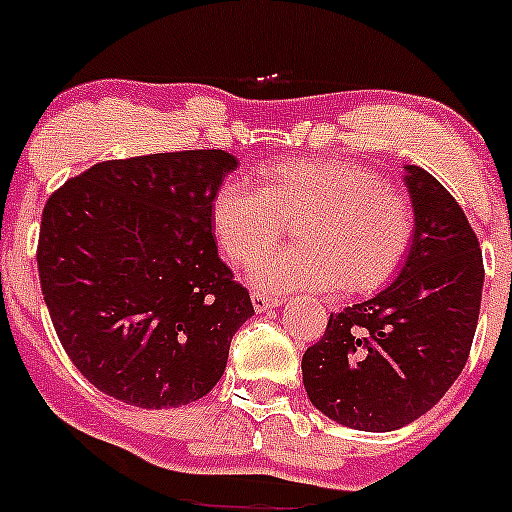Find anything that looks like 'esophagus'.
Segmentation results:
<instances>
[{"label":"esophagus","mask_w":512,"mask_h":512,"mask_svg":"<svg viewBox=\"0 0 512 512\" xmlns=\"http://www.w3.org/2000/svg\"><path fill=\"white\" fill-rule=\"evenodd\" d=\"M251 302H253V309H256V312H264V309L279 307V304L284 302V297H274V294H264V292H253Z\"/></svg>","instance_id":"esophagus-1"}]
</instances>
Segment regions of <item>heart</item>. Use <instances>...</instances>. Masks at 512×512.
I'll use <instances>...</instances> for the list:
<instances>
[{
    "mask_svg": "<svg viewBox=\"0 0 512 512\" xmlns=\"http://www.w3.org/2000/svg\"><path fill=\"white\" fill-rule=\"evenodd\" d=\"M297 223V248L251 271L266 292L373 294L409 259L416 213L406 192L348 159L264 164L259 185L225 182L210 200V228L225 259L259 261Z\"/></svg>",
    "mask_w": 512,
    "mask_h": 512,
    "instance_id": "obj_1",
    "label": "heart"
}]
</instances>
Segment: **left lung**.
<instances>
[{"mask_svg": "<svg viewBox=\"0 0 512 512\" xmlns=\"http://www.w3.org/2000/svg\"><path fill=\"white\" fill-rule=\"evenodd\" d=\"M416 213L409 259L391 287L330 314L302 358L309 401L360 431H393L424 416L470 358L480 317V241L447 187L406 164Z\"/></svg>", "mask_w": 512, "mask_h": 512, "instance_id": "obj_1", "label": "left lung"}]
</instances>
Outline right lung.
<instances>
[{
  "label": "right lung",
  "mask_w": 512,
  "mask_h": 512,
  "mask_svg": "<svg viewBox=\"0 0 512 512\" xmlns=\"http://www.w3.org/2000/svg\"><path fill=\"white\" fill-rule=\"evenodd\" d=\"M236 164L223 149L109 159L45 203L42 297L68 358L106 396L170 409L220 381L253 314L210 228V200Z\"/></svg>",
  "instance_id": "1"
}]
</instances>
